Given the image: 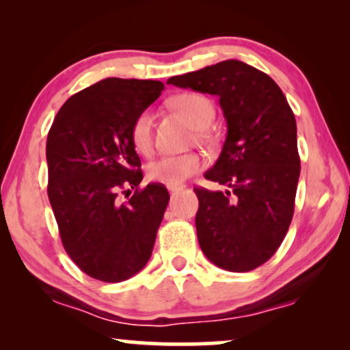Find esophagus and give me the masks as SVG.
Listing matches in <instances>:
<instances>
[{
	"label": "esophagus",
	"mask_w": 350,
	"mask_h": 350,
	"mask_svg": "<svg viewBox=\"0 0 350 350\" xmlns=\"http://www.w3.org/2000/svg\"><path fill=\"white\" fill-rule=\"evenodd\" d=\"M167 189L170 191V194H175V193H178V191L183 189V186H181V185H174V186L169 185V186H167Z\"/></svg>",
	"instance_id": "obj_1"
}]
</instances>
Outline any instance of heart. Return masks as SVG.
Here are the masks:
<instances>
[{
    "label": "heart",
    "mask_w": 350,
    "mask_h": 350,
    "mask_svg": "<svg viewBox=\"0 0 350 350\" xmlns=\"http://www.w3.org/2000/svg\"><path fill=\"white\" fill-rule=\"evenodd\" d=\"M172 105L176 111L183 114L194 129H198V135L205 137L204 129L212 124L215 118V108L212 100L205 95L188 92L176 95L172 100ZM152 124L154 116L151 109H145L135 118L131 129V140L135 150L142 154H150L152 150ZM204 162L196 152L185 154H164L157 157L148 165V176L152 181H159L164 185H180L188 180L191 175L198 174L202 169Z\"/></svg>",
    "instance_id": "1"
}]
</instances>
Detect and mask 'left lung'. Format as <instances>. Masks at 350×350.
I'll return each instance as SVG.
<instances>
[{
  "label": "left lung",
  "instance_id": "8db88e82",
  "mask_svg": "<svg viewBox=\"0 0 350 350\" xmlns=\"http://www.w3.org/2000/svg\"><path fill=\"white\" fill-rule=\"evenodd\" d=\"M167 84L217 95L228 124L221 154L204 175L228 189L194 188L199 245L221 269H256L277 252L293 218L301 170L295 114L274 79L241 60Z\"/></svg>",
  "mask_w": 350,
  "mask_h": 350
}]
</instances>
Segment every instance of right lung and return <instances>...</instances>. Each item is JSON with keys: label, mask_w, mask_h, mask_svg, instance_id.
Wrapping results in <instances>:
<instances>
[{"label": "right lung", "mask_w": 350, "mask_h": 350, "mask_svg": "<svg viewBox=\"0 0 350 350\" xmlns=\"http://www.w3.org/2000/svg\"><path fill=\"white\" fill-rule=\"evenodd\" d=\"M152 79L107 78L71 95L47 135V196L75 265L102 282H122L150 260L170 196L140 189L142 162L131 140L135 118L159 97ZM134 194L119 204L121 192Z\"/></svg>", "instance_id": "1"}]
</instances>
